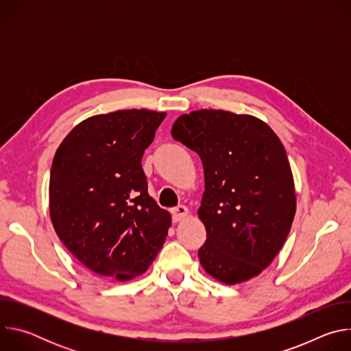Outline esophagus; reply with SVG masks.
<instances>
[{
    "mask_svg": "<svg viewBox=\"0 0 351 351\" xmlns=\"http://www.w3.org/2000/svg\"><path fill=\"white\" fill-rule=\"evenodd\" d=\"M171 213H172L173 222H179V221H182L187 215V208L184 206H178Z\"/></svg>",
    "mask_w": 351,
    "mask_h": 351,
    "instance_id": "obj_1",
    "label": "esophagus"
}]
</instances>
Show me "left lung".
I'll return each mask as SVG.
<instances>
[{
  "mask_svg": "<svg viewBox=\"0 0 351 351\" xmlns=\"http://www.w3.org/2000/svg\"><path fill=\"white\" fill-rule=\"evenodd\" d=\"M171 133L204 167L198 210L207 230L198 250L203 268L226 285L260 275L279 253L295 214L293 175L279 137L256 117L217 110L179 117Z\"/></svg>",
  "mask_w": 351,
  "mask_h": 351,
  "instance_id": "1",
  "label": "left lung"
}]
</instances>
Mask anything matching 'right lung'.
<instances>
[{
  "label": "right lung",
  "instance_id": "obj_1",
  "mask_svg": "<svg viewBox=\"0 0 351 351\" xmlns=\"http://www.w3.org/2000/svg\"><path fill=\"white\" fill-rule=\"evenodd\" d=\"M167 114L125 110L80 122L58 147L49 173V215L90 271L128 280L161 250L171 214L148 194L141 168Z\"/></svg>",
  "mask_w": 351,
  "mask_h": 351
}]
</instances>
